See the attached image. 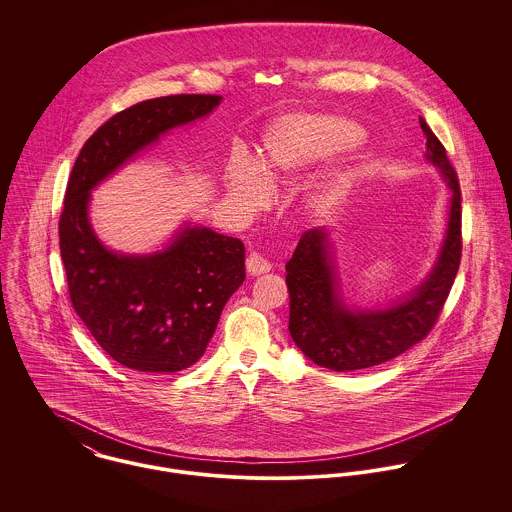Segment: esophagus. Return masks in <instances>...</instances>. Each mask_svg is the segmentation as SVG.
<instances>
[{"label":"esophagus","mask_w":512,"mask_h":512,"mask_svg":"<svg viewBox=\"0 0 512 512\" xmlns=\"http://www.w3.org/2000/svg\"><path fill=\"white\" fill-rule=\"evenodd\" d=\"M246 270H248L250 276H260V274L270 272L272 264L260 252H250L248 258H246Z\"/></svg>","instance_id":"34e87169"}]
</instances>
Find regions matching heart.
Masks as SVG:
<instances>
[{
	"label": "heart",
	"mask_w": 512,
	"mask_h": 512,
	"mask_svg": "<svg viewBox=\"0 0 512 512\" xmlns=\"http://www.w3.org/2000/svg\"><path fill=\"white\" fill-rule=\"evenodd\" d=\"M361 138V128L331 114H295L278 120L264 138L260 168L272 181H284L313 163L327 159ZM226 183L238 197L256 203L266 195L258 167L248 159H236L226 169Z\"/></svg>",
	"instance_id": "1"
}]
</instances>
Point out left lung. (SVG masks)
<instances>
[{"label":"left lung","mask_w":512,"mask_h":512,"mask_svg":"<svg viewBox=\"0 0 512 512\" xmlns=\"http://www.w3.org/2000/svg\"><path fill=\"white\" fill-rule=\"evenodd\" d=\"M426 136V157L441 169L453 193L449 228L430 278L388 309L349 311L337 292L335 272L327 258L323 228L305 230L286 264L290 292V335L315 365L351 372L382 365L424 341L455 282L461 262V189L445 147L420 118Z\"/></svg>","instance_id":"obj_1"}]
</instances>
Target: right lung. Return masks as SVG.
Returning <instances> with one entry per match:
<instances>
[{"instance_id": "add662e5", "label": "right lung", "mask_w": 512, "mask_h": 512, "mask_svg": "<svg viewBox=\"0 0 512 512\" xmlns=\"http://www.w3.org/2000/svg\"><path fill=\"white\" fill-rule=\"evenodd\" d=\"M217 94H173L138 102L104 122L80 149L59 220L61 258L74 311L122 366L177 372L195 365L228 297L246 278L244 244L211 228H185L153 256L106 250L90 228V189L159 134L203 118Z\"/></svg>"}]
</instances>
